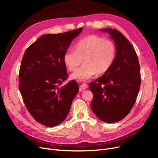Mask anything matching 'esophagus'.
<instances>
[{"instance_id":"obj_1","label":"esophagus","mask_w":158,"mask_h":158,"mask_svg":"<svg viewBox=\"0 0 158 158\" xmlns=\"http://www.w3.org/2000/svg\"><path fill=\"white\" fill-rule=\"evenodd\" d=\"M88 88V84H82L80 86V92H83L84 90H85V89H87Z\"/></svg>"}]
</instances>
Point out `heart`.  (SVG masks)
Returning a JSON list of instances; mask_svg holds the SVG:
<instances>
[{
    "mask_svg": "<svg viewBox=\"0 0 158 158\" xmlns=\"http://www.w3.org/2000/svg\"><path fill=\"white\" fill-rule=\"evenodd\" d=\"M116 56L117 47L113 41L92 35L78 41L75 50L66 51L63 62L69 70L75 71L84 59V65L72 75V78L86 80L96 73H107L113 66Z\"/></svg>",
    "mask_w": 158,
    "mask_h": 158,
    "instance_id": "heart-1",
    "label": "heart"
}]
</instances>
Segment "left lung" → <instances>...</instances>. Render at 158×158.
Returning a JSON list of instances; mask_svg holds the SVG:
<instances>
[{"label":"left lung","mask_w":158,"mask_h":158,"mask_svg":"<svg viewBox=\"0 0 158 158\" xmlns=\"http://www.w3.org/2000/svg\"><path fill=\"white\" fill-rule=\"evenodd\" d=\"M108 32L117 47V56L107 73L91 82L94 94L91 108L100 120L114 123L125 118L135 103L141 83L138 56L125 36L116 29H102Z\"/></svg>","instance_id":"obj_1"}]
</instances>
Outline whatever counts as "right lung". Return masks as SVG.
Masks as SVG:
<instances>
[{"instance_id":"1","label":"right lung","mask_w":158,"mask_h":158,"mask_svg":"<svg viewBox=\"0 0 158 158\" xmlns=\"http://www.w3.org/2000/svg\"><path fill=\"white\" fill-rule=\"evenodd\" d=\"M82 28L57 34H45L26 50L19 72V89L33 118L46 127L63 122L79 86L68 78L63 56Z\"/></svg>"}]
</instances>
